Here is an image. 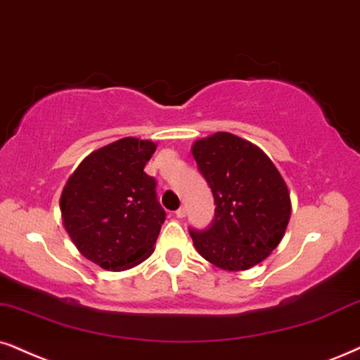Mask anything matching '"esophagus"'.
<instances>
[{"label":"esophagus","mask_w":360,"mask_h":360,"mask_svg":"<svg viewBox=\"0 0 360 360\" xmlns=\"http://www.w3.org/2000/svg\"><path fill=\"white\" fill-rule=\"evenodd\" d=\"M176 216L179 217V219H183V217H186V207L183 206V207L177 209V211H176Z\"/></svg>","instance_id":"1"}]
</instances>
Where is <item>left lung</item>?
<instances>
[{"label": "left lung", "instance_id": "8db88e82", "mask_svg": "<svg viewBox=\"0 0 360 360\" xmlns=\"http://www.w3.org/2000/svg\"><path fill=\"white\" fill-rule=\"evenodd\" d=\"M191 153L212 191L216 211L194 248L222 271H248L279 245L290 219L284 177L261 148L231 133L194 141Z\"/></svg>", "mask_w": 360, "mask_h": 360}]
</instances>
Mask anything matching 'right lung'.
Masks as SVG:
<instances>
[{"mask_svg": "<svg viewBox=\"0 0 360 360\" xmlns=\"http://www.w3.org/2000/svg\"><path fill=\"white\" fill-rule=\"evenodd\" d=\"M154 151L149 139H117L86 156L63 188V226L81 256L103 269H131L154 251L166 219L156 181L144 172Z\"/></svg>", "mask_w": 360, "mask_h": 360, "instance_id": "obj_1", "label": "right lung"}]
</instances>
